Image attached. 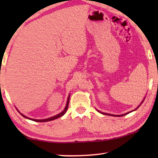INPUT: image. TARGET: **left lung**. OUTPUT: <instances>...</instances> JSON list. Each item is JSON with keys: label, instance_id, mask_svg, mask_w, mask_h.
Returning <instances> with one entry per match:
<instances>
[{"label": "left lung", "instance_id": "8db88e82", "mask_svg": "<svg viewBox=\"0 0 158 158\" xmlns=\"http://www.w3.org/2000/svg\"><path fill=\"white\" fill-rule=\"evenodd\" d=\"M143 101H144V100H143ZM143 101H142V102L141 103V104H142V103H143ZM141 104H140V105H141ZM139 105V106H140ZM139 106H138L137 108H139ZM135 109V110H136ZM131 111H129V112H128V113H127V114H122V115H117V116H124V115H127V114H129V113H130V112H131ZM99 112H100V113H101V114H105V115H109V116H115V115H112V114H106V113H102V112H101V111H99Z\"/></svg>", "mask_w": 158, "mask_h": 158}]
</instances>
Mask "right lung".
<instances>
[{"mask_svg":"<svg viewBox=\"0 0 158 158\" xmlns=\"http://www.w3.org/2000/svg\"><path fill=\"white\" fill-rule=\"evenodd\" d=\"M69 98H70V96H69L68 98V101H67L66 106H65V108H64V111H62L61 112V113L59 114H57V115L52 116V117H50V118H46V119H32V118H29L27 117V116H23V114H21V115H22V116H23V117H25V118H29V119L33 120V121H34V122H49V121H52V120H55V119H56V118L61 117L62 116H63L64 114H65V112H66L67 110H68V104H69Z\"/></svg>","mask_w":158,"mask_h":158,"instance_id":"obj_1","label":"right lung"}]
</instances>
